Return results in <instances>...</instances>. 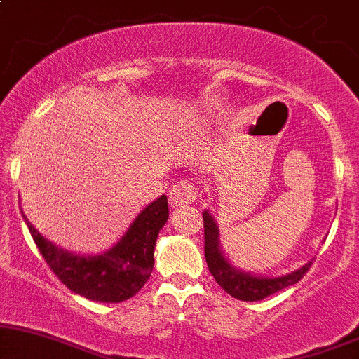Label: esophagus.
Here are the masks:
<instances>
[{
  "label": "esophagus",
  "instance_id": "esophagus-1",
  "mask_svg": "<svg viewBox=\"0 0 359 359\" xmlns=\"http://www.w3.org/2000/svg\"><path fill=\"white\" fill-rule=\"evenodd\" d=\"M199 194L197 189L194 187L187 180H180L168 192V199H170L172 208H184V205H191L197 201Z\"/></svg>",
  "mask_w": 359,
  "mask_h": 359
}]
</instances>
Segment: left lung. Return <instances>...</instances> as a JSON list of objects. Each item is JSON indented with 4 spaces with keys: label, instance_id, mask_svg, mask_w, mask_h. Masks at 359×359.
Instances as JSON below:
<instances>
[{
    "label": "left lung",
    "instance_id": "obj_1",
    "mask_svg": "<svg viewBox=\"0 0 359 359\" xmlns=\"http://www.w3.org/2000/svg\"><path fill=\"white\" fill-rule=\"evenodd\" d=\"M203 219L204 255L209 271L212 273L214 280L222 287V290L228 292L234 299L246 300V302L263 300L269 297V295L277 294L282 288L297 283L307 273V270L311 269L312 262H309L302 269L292 271L288 275H282V277H257V275H251L248 271L234 269L221 251L219 228H217L214 217L209 214V211H204Z\"/></svg>",
    "mask_w": 359,
    "mask_h": 359
}]
</instances>
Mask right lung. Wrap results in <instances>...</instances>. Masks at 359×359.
<instances>
[{"instance_id":"obj_1","label":"right lung","mask_w":359,"mask_h":359,"mask_svg":"<svg viewBox=\"0 0 359 359\" xmlns=\"http://www.w3.org/2000/svg\"><path fill=\"white\" fill-rule=\"evenodd\" d=\"M23 214V212H22ZM36 248L69 290L96 302H123L142 290L154 270L156 236L168 219L167 196L138 214L125 236L101 255H74L40 234L23 214Z\"/></svg>"}]
</instances>
